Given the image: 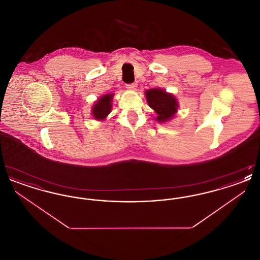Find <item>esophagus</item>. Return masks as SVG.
<instances>
[{
	"label": "esophagus",
	"instance_id": "34e87169",
	"mask_svg": "<svg viewBox=\"0 0 260 260\" xmlns=\"http://www.w3.org/2000/svg\"><path fill=\"white\" fill-rule=\"evenodd\" d=\"M136 83H133V84H128V85H126V87L128 88V89H135L136 88Z\"/></svg>",
	"mask_w": 260,
	"mask_h": 260
}]
</instances>
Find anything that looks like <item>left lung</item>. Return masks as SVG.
<instances>
[{
  "label": "left lung",
  "mask_w": 260,
  "mask_h": 260,
  "mask_svg": "<svg viewBox=\"0 0 260 260\" xmlns=\"http://www.w3.org/2000/svg\"><path fill=\"white\" fill-rule=\"evenodd\" d=\"M148 105L158 114L157 121L166 122L172 119L177 110L176 99L160 88H153L146 91Z\"/></svg>",
  "instance_id": "left-lung-1"
}]
</instances>
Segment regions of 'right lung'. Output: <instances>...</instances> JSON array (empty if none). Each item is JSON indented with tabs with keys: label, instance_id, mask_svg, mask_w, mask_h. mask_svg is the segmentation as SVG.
Masks as SVG:
<instances>
[{
	"label": "right lung",
	"instance_id": "obj_1",
	"mask_svg": "<svg viewBox=\"0 0 260 260\" xmlns=\"http://www.w3.org/2000/svg\"><path fill=\"white\" fill-rule=\"evenodd\" d=\"M113 94H106L98 100L93 105L92 114L96 120H103L111 112V100Z\"/></svg>",
	"mask_w": 260,
	"mask_h": 260
}]
</instances>
